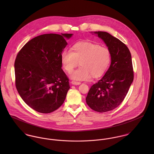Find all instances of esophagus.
<instances>
[{
    "instance_id": "esophagus-1",
    "label": "esophagus",
    "mask_w": 154,
    "mask_h": 154,
    "mask_svg": "<svg viewBox=\"0 0 154 154\" xmlns=\"http://www.w3.org/2000/svg\"><path fill=\"white\" fill-rule=\"evenodd\" d=\"M71 83H72V85H79L81 84V82H76V81H72Z\"/></svg>"
}]
</instances>
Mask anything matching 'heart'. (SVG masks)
Listing matches in <instances>:
<instances>
[{
    "label": "heart",
    "mask_w": 154,
    "mask_h": 154,
    "mask_svg": "<svg viewBox=\"0 0 154 154\" xmlns=\"http://www.w3.org/2000/svg\"><path fill=\"white\" fill-rule=\"evenodd\" d=\"M111 60L109 50L106 47L91 42H82L74 44L71 51L65 50L61 54V62L64 69L70 73L75 67L81 66L72 72L71 79L86 81L91 75L97 78L102 75Z\"/></svg>",
    "instance_id": "heart-1"
}]
</instances>
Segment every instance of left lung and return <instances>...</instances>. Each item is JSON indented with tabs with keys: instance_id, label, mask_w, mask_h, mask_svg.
Wrapping results in <instances>:
<instances>
[{
	"instance_id": "8db88e82",
	"label": "left lung",
	"mask_w": 154,
	"mask_h": 154,
	"mask_svg": "<svg viewBox=\"0 0 154 154\" xmlns=\"http://www.w3.org/2000/svg\"><path fill=\"white\" fill-rule=\"evenodd\" d=\"M106 44L111 54V64L104 75L90 88L86 98L88 106L104 112L117 107L126 96L133 81L131 53L118 38L103 31L91 32Z\"/></svg>"
}]
</instances>
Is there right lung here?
I'll list each match as a JSON object with an SVG mask.
<instances>
[{"label":"right lung","mask_w":154,"mask_h":154,"mask_svg":"<svg viewBox=\"0 0 154 154\" xmlns=\"http://www.w3.org/2000/svg\"><path fill=\"white\" fill-rule=\"evenodd\" d=\"M73 34H45L24 45L15 62V84L23 101L33 110L50 113L64 103L70 88L62 69L61 54Z\"/></svg>","instance_id":"add662e5"}]
</instances>
